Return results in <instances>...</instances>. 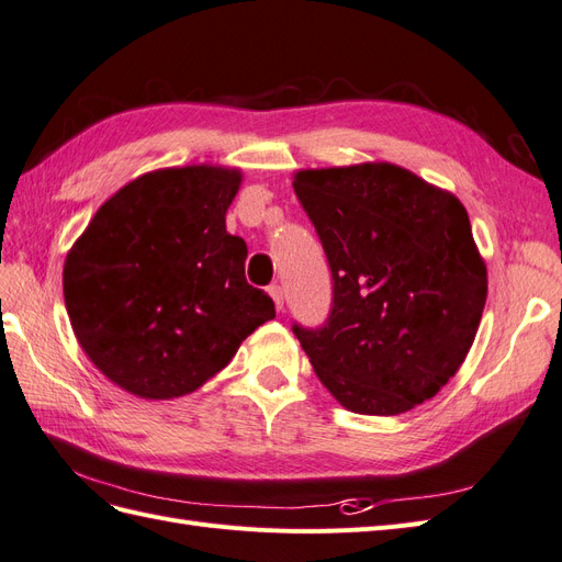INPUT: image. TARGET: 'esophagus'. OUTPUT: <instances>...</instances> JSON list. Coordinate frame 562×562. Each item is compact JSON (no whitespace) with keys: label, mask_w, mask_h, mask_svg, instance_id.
<instances>
[{"label":"esophagus","mask_w":562,"mask_h":562,"mask_svg":"<svg viewBox=\"0 0 562 562\" xmlns=\"http://www.w3.org/2000/svg\"><path fill=\"white\" fill-rule=\"evenodd\" d=\"M268 294L272 296V301H276V308L282 311L284 308V294H282V286L280 284H270L268 286Z\"/></svg>","instance_id":"esophagus-1"}]
</instances>
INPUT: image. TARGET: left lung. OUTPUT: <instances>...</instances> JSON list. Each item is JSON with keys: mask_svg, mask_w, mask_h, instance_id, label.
<instances>
[{"mask_svg": "<svg viewBox=\"0 0 562 562\" xmlns=\"http://www.w3.org/2000/svg\"><path fill=\"white\" fill-rule=\"evenodd\" d=\"M294 192L331 270L325 323L292 325L315 374L356 414L422 405L459 370L485 308L467 210L383 162L299 171Z\"/></svg>", "mask_w": 562, "mask_h": 562, "instance_id": "8db88e82", "label": "left lung"}]
</instances>
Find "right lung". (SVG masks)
<instances>
[{
	"mask_svg": "<svg viewBox=\"0 0 562 562\" xmlns=\"http://www.w3.org/2000/svg\"><path fill=\"white\" fill-rule=\"evenodd\" d=\"M239 171L159 169L126 183L91 218L63 268L79 346L120 389L192 393L276 317L245 278L247 245L226 231Z\"/></svg>",
	"mask_w": 562,
	"mask_h": 562,
	"instance_id": "obj_1",
	"label": "right lung"
}]
</instances>
